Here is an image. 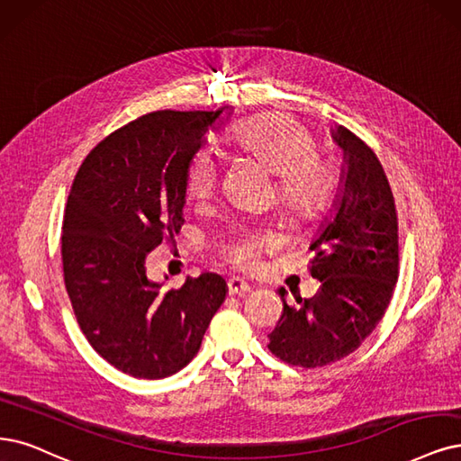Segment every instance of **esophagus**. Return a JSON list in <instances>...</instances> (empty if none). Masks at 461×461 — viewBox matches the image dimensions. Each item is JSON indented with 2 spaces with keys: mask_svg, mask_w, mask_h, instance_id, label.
Masks as SVG:
<instances>
[{
  "mask_svg": "<svg viewBox=\"0 0 461 461\" xmlns=\"http://www.w3.org/2000/svg\"><path fill=\"white\" fill-rule=\"evenodd\" d=\"M249 291H250L249 283L240 277H233L228 281V294L230 296H247Z\"/></svg>",
  "mask_w": 461,
  "mask_h": 461,
  "instance_id": "1",
  "label": "esophagus"
}]
</instances>
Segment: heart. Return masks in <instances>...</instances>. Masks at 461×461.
Instances as JSON below:
<instances>
[{
	"label": "heart",
	"instance_id": "heart-1",
	"mask_svg": "<svg viewBox=\"0 0 461 461\" xmlns=\"http://www.w3.org/2000/svg\"><path fill=\"white\" fill-rule=\"evenodd\" d=\"M228 142L237 156L277 176L276 201L286 218L305 221L325 207L329 170L312 153L310 134L294 119L283 115L250 119L230 132ZM216 190L218 165L207 153H199L187 167L185 194L195 209H204ZM271 243L269 235H241L228 245L226 257L237 267L254 269L262 250Z\"/></svg>",
	"mask_w": 461,
	"mask_h": 461
}]
</instances>
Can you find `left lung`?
<instances>
[{"mask_svg":"<svg viewBox=\"0 0 461 461\" xmlns=\"http://www.w3.org/2000/svg\"><path fill=\"white\" fill-rule=\"evenodd\" d=\"M344 151L339 187L312 250V276L321 291L298 308L286 303L267 338L281 361L317 368L344 359L359 348L384 317L399 276V226L395 199L384 167L359 136L330 129Z\"/></svg>","mask_w":461,"mask_h":461,"instance_id":"1","label":"left lung"}]
</instances>
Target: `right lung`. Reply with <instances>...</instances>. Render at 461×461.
<instances>
[{
	"label": "right lung",
	"instance_id": "add662e5",
	"mask_svg": "<svg viewBox=\"0 0 461 461\" xmlns=\"http://www.w3.org/2000/svg\"><path fill=\"white\" fill-rule=\"evenodd\" d=\"M216 112H153L102 140L74 178L62 224L64 283L93 349L129 376H173L197 355L228 285L204 271L178 291L146 274L184 224L185 175ZM167 279V277H165Z\"/></svg>",
	"mask_w": 461,
	"mask_h": 461
}]
</instances>
